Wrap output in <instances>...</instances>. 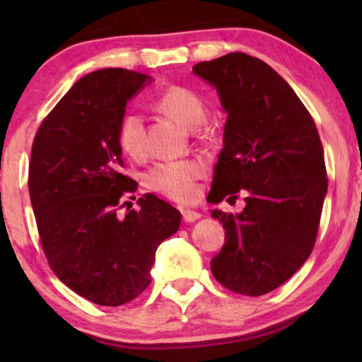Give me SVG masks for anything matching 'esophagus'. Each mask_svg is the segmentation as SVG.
<instances>
[{"instance_id":"esophagus-1","label":"esophagus","mask_w":362,"mask_h":362,"mask_svg":"<svg viewBox=\"0 0 362 362\" xmlns=\"http://www.w3.org/2000/svg\"><path fill=\"white\" fill-rule=\"evenodd\" d=\"M182 219L185 222H194L201 217V214L197 211H192V209H182Z\"/></svg>"}]
</instances>
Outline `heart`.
Segmentation results:
<instances>
[{
	"mask_svg": "<svg viewBox=\"0 0 362 362\" xmlns=\"http://www.w3.org/2000/svg\"><path fill=\"white\" fill-rule=\"evenodd\" d=\"M156 107L186 127H197L204 117V103L189 88L171 86L156 98ZM118 145L132 158H141L146 153L145 123L136 112L122 118L117 133ZM206 175V163L199 158L160 161L148 171L146 182L153 191L171 199L187 201L196 194V181Z\"/></svg>",
	"mask_w": 362,
	"mask_h": 362,
	"instance_id": "heart-1",
	"label": "heart"
}]
</instances>
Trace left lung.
<instances>
[{
	"mask_svg": "<svg viewBox=\"0 0 362 362\" xmlns=\"http://www.w3.org/2000/svg\"><path fill=\"white\" fill-rule=\"evenodd\" d=\"M192 72L216 87L227 112L211 201L245 199L240 214L212 211L226 229L212 275L234 293L265 295L313 250L328 192L323 145L293 88L260 59L230 52Z\"/></svg>",
	"mask_w": 362,
	"mask_h": 362,
	"instance_id": "1",
	"label": "left lung"
}]
</instances>
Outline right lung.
I'll return each instance as SVG.
<instances>
[{
	"mask_svg": "<svg viewBox=\"0 0 362 362\" xmlns=\"http://www.w3.org/2000/svg\"><path fill=\"white\" fill-rule=\"evenodd\" d=\"M150 81L127 69L87 74L33 143L28 186L49 267L102 306L125 305L146 290L158 245L181 224V212L150 192L138 199L140 209L118 216L138 186L122 173L118 127L128 100Z\"/></svg>",
	"mask_w": 362,
	"mask_h": 362,
	"instance_id": "add662e5",
	"label": "right lung"
}]
</instances>
